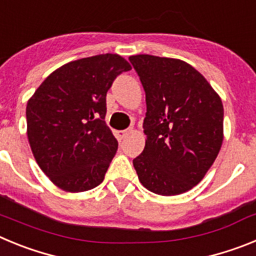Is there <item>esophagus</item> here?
<instances>
[{"mask_svg":"<svg viewBox=\"0 0 256 256\" xmlns=\"http://www.w3.org/2000/svg\"><path fill=\"white\" fill-rule=\"evenodd\" d=\"M132 132V130H118L116 132V138L119 140V141H123L124 138H126V136L130 134V133Z\"/></svg>","mask_w":256,"mask_h":256,"instance_id":"34e87169","label":"esophagus"}]
</instances>
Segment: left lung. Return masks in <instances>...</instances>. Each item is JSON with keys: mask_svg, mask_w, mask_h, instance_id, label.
<instances>
[{"mask_svg": "<svg viewBox=\"0 0 256 256\" xmlns=\"http://www.w3.org/2000/svg\"><path fill=\"white\" fill-rule=\"evenodd\" d=\"M146 94V144L133 160L142 186L162 196L198 184L223 142V104L195 68L178 58L130 56Z\"/></svg>", "mask_w": 256, "mask_h": 256, "instance_id": "1", "label": "left lung"}]
</instances>
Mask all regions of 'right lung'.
Segmentation results:
<instances>
[{
  "label": "right lung",
  "instance_id": "1",
  "mask_svg": "<svg viewBox=\"0 0 256 256\" xmlns=\"http://www.w3.org/2000/svg\"><path fill=\"white\" fill-rule=\"evenodd\" d=\"M116 54L70 61L44 79L26 104V133L40 168L58 188L83 192L98 186L116 154L106 126V94L130 70Z\"/></svg>",
  "mask_w": 256,
  "mask_h": 256
}]
</instances>
